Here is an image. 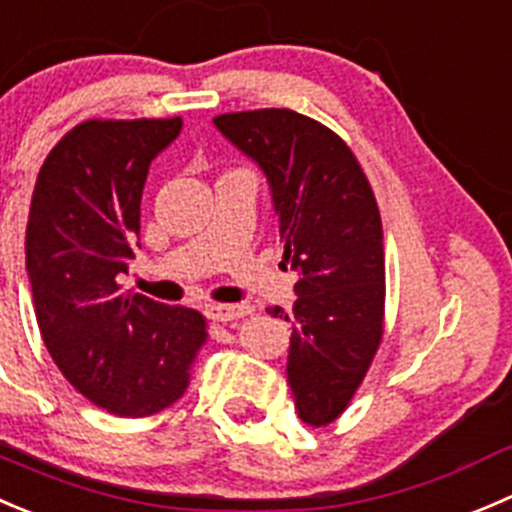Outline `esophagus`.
Returning a JSON list of instances; mask_svg holds the SVG:
<instances>
[{"instance_id": "34e87169", "label": "esophagus", "mask_w": 512, "mask_h": 512, "mask_svg": "<svg viewBox=\"0 0 512 512\" xmlns=\"http://www.w3.org/2000/svg\"><path fill=\"white\" fill-rule=\"evenodd\" d=\"M254 311V308L249 306V303H211V306H206V316L211 318V321H236V318H244L249 316V313Z\"/></svg>"}]
</instances>
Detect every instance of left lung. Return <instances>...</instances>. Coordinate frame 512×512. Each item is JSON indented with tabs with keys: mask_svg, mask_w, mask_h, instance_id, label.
Here are the masks:
<instances>
[{
	"mask_svg": "<svg viewBox=\"0 0 512 512\" xmlns=\"http://www.w3.org/2000/svg\"><path fill=\"white\" fill-rule=\"evenodd\" d=\"M216 129L271 186L283 263L298 271L286 376L298 418L328 426L348 408L383 338L386 256L376 196L346 141L291 109L221 114Z\"/></svg>",
	"mask_w": 512,
	"mask_h": 512,
	"instance_id": "obj_1",
	"label": "left lung"
}]
</instances>
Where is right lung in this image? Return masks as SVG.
Instances as JSON below:
<instances>
[{
    "instance_id": "1",
    "label": "right lung",
    "mask_w": 512,
    "mask_h": 512,
    "mask_svg": "<svg viewBox=\"0 0 512 512\" xmlns=\"http://www.w3.org/2000/svg\"><path fill=\"white\" fill-rule=\"evenodd\" d=\"M181 119H89L49 151L29 206L27 273L49 356L94 406L146 418L179 401L206 318L124 291L149 164Z\"/></svg>"
}]
</instances>
